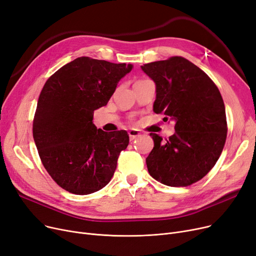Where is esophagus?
I'll list each match as a JSON object with an SVG mask.
<instances>
[{"label":"esophagus","mask_w":256,"mask_h":256,"mask_svg":"<svg viewBox=\"0 0 256 256\" xmlns=\"http://www.w3.org/2000/svg\"><path fill=\"white\" fill-rule=\"evenodd\" d=\"M128 136H129L130 140H136V138H138L140 136V132L136 129H132V130L128 131Z\"/></svg>","instance_id":"1"}]
</instances>
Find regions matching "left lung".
<instances>
[{"label": "left lung", "instance_id": "left-lung-1", "mask_svg": "<svg viewBox=\"0 0 256 256\" xmlns=\"http://www.w3.org/2000/svg\"><path fill=\"white\" fill-rule=\"evenodd\" d=\"M142 68L156 84L154 112L175 120V133L164 140L150 133L149 174L168 186H188L210 171L223 151L228 130L223 98L208 74L184 57Z\"/></svg>", "mask_w": 256, "mask_h": 256}]
</instances>
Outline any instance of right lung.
Listing matches in <instances>:
<instances>
[{"label":"right lung","mask_w":256,"mask_h":256,"mask_svg":"<svg viewBox=\"0 0 256 256\" xmlns=\"http://www.w3.org/2000/svg\"><path fill=\"white\" fill-rule=\"evenodd\" d=\"M131 70V64L83 56L44 83L33 118V138L42 164L62 188L88 194L110 181L129 136L124 130L96 129L92 116Z\"/></svg>","instance_id":"1"}]
</instances>
